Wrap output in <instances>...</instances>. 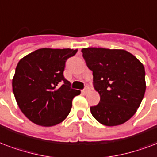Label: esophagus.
Segmentation results:
<instances>
[{
  "mask_svg": "<svg viewBox=\"0 0 157 157\" xmlns=\"http://www.w3.org/2000/svg\"><path fill=\"white\" fill-rule=\"evenodd\" d=\"M90 91V87L86 86L81 92H82V94H87V93H89Z\"/></svg>",
  "mask_w": 157,
  "mask_h": 157,
  "instance_id": "34e87169",
  "label": "esophagus"
}]
</instances>
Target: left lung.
<instances>
[{"instance_id":"left-lung-1","label":"left lung","mask_w":157,"mask_h":157,"mask_svg":"<svg viewBox=\"0 0 157 157\" xmlns=\"http://www.w3.org/2000/svg\"><path fill=\"white\" fill-rule=\"evenodd\" d=\"M81 52L100 96L99 104L90 108L91 114L105 126L124 124L134 115L144 97V66L124 49L87 48Z\"/></svg>"}]
</instances>
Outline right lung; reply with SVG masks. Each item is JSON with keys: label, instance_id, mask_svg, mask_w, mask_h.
<instances>
[{"label": "right lung", "instance_id": "1", "mask_svg": "<svg viewBox=\"0 0 157 157\" xmlns=\"http://www.w3.org/2000/svg\"><path fill=\"white\" fill-rule=\"evenodd\" d=\"M77 49L35 50L20 60L12 79V89L20 110L33 124L52 127L68 116L72 99L81 94L63 76L65 63ZM63 84L59 87V83Z\"/></svg>", "mask_w": 157, "mask_h": 157}]
</instances>
